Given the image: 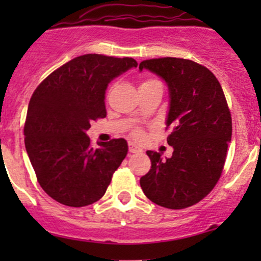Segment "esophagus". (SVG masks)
I'll return each instance as SVG.
<instances>
[{"label":"esophagus","mask_w":261,"mask_h":261,"mask_svg":"<svg viewBox=\"0 0 261 261\" xmlns=\"http://www.w3.org/2000/svg\"><path fill=\"white\" fill-rule=\"evenodd\" d=\"M128 151H130V152H141L143 150H141L140 146L136 145V144L128 143Z\"/></svg>","instance_id":"34e87169"}]
</instances>
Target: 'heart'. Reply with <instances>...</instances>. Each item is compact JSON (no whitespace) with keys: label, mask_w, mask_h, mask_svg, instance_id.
Segmentation results:
<instances>
[{"label":"heart","mask_w":261,"mask_h":261,"mask_svg":"<svg viewBox=\"0 0 261 261\" xmlns=\"http://www.w3.org/2000/svg\"><path fill=\"white\" fill-rule=\"evenodd\" d=\"M150 82H156V81H146V82H144L143 84L150 83ZM134 136H135V138H139V136H141V131L139 130V128H136V130H134Z\"/></svg>","instance_id":"obj_1"}]
</instances>
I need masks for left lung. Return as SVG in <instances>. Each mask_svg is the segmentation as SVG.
Listing matches in <instances>:
<instances>
[{"instance_id":"left-lung-1","label":"left lung","mask_w":261,"mask_h":261,"mask_svg":"<svg viewBox=\"0 0 261 261\" xmlns=\"http://www.w3.org/2000/svg\"><path fill=\"white\" fill-rule=\"evenodd\" d=\"M147 69L165 81L169 91L167 141L174 151L163 159L147 150L151 169L140 186L154 203L187 208L203 199L216 186L225 165L232 135L231 114L222 87L203 65L181 58L144 60Z\"/></svg>"}]
</instances>
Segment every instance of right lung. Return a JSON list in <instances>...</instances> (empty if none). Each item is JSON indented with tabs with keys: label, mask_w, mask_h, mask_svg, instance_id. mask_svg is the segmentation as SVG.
<instances>
[{
	"label": "right lung",
	"mask_w": 261,
	"mask_h": 261,
	"mask_svg": "<svg viewBox=\"0 0 261 261\" xmlns=\"http://www.w3.org/2000/svg\"><path fill=\"white\" fill-rule=\"evenodd\" d=\"M133 58L86 54L49 74L31 96L23 135L41 188L69 207L98 201L127 154L125 139L91 145L86 131L106 117L109 83L130 68Z\"/></svg>",
	"instance_id": "obj_1"
}]
</instances>
